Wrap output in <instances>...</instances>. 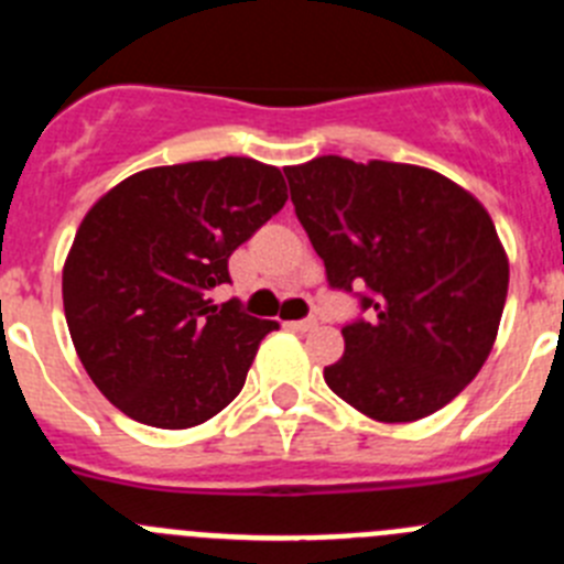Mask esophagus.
Returning <instances> with one entry per match:
<instances>
[{"instance_id":"obj_1","label":"esophagus","mask_w":564,"mask_h":564,"mask_svg":"<svg viewBox=\"0 0 564 564\" xmlns=\"http://www.w3.org/2000/svg\"><path fill=\"white\" fill-rule=\"evenodd\" d=\"M316 325H318L316 316H307V318H299V322H293V327H296V330H302V333L316 330Z\"/></svg>"}]
</instances>
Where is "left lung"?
Masks as SVG:
<instances>
[{"instance_id":"8db88e82","label":"left lung","mask_w":564,"mask_h":564,"mask_svg":"<svg viewBox=\"0 0 564 564\" xmlns=\"http://www.w3.org/2000/svg\"><path fill=\"white\" fill-rule=\"evenodd\" d=\"M285 177L327 285L358 302L327 387L383 423L446 406L486 364L506 307L508 259L486 208L410 163L327 154Z\"/></svg>"}]
</instances>
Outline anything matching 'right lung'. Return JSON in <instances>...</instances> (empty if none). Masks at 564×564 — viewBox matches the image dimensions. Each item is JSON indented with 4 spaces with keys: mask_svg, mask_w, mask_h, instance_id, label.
<instances>
[{
    "mask_svg": "<svg viewBox=\"0 0 564 564\" xmlns=\"http://www.w3.org/2000/svg\"><path fill=\"white\" fill-rule=\"evenodd\" d=\"M282 172L223 158L138 172L89 208L62 279L84 370L109 403L158 430L208 421L239 395L276 322L248 316L228 257L285 206Z\"/></svg>",
    "mask_w": 564,
    "mask_h": 564,
    "instance_id": "right-lung-1",
    "label": "right lung"
}]
</instances>
